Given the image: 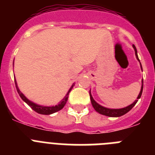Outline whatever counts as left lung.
Wrapping results in <instances>:
<instances>
[{"label": "left lung", "mask_w": 155, "mask_h": 155, "mask_svg": "<svg viewBox=\"0 0 155 155\" xmlns=\"http://www.w3.org/2000/svg\"><path fill=\"white\" fill-rule=\"evenodd\" d=\"M133 48L135 49V53H136V58L139 60V58H138L137 55V50H136V46L133 45ZM140 61V60H139ZM140 65H141V63H140ZM141 68H142V65H141ZM143 80L142 82V87H141V91L140 92V94L138 96L137 100H136L135 102H133L132 104H131L130 106H127L125 108H122V109H117V110H113V109H108V108H105L103 106H100L99 104H97V102L94 100V98L92 97L91 94V91H90V97H91V104L92 106H93L94 109L97 112V113H99L100 114H102V115L105 116H108V117H120V116L124 115L125 114H127L128 111L132 110V108L134 107V106L136 105V102H138V99L140 98L142 95V92H143Z\"/></svg>", "instance_id": "1"}]
</instances>
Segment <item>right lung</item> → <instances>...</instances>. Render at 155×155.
I'll list each match as a JSON object with an SVG mask.
<instances>
[{
  "label": "right lung",
  "instance_id": "right-lung-1",
  "mask_svg": "<svg viewBox=\"0 0 155 155\" xmlns=\"http://www.w3.org/2000/svg\"><path fill=\"white\" fill-rule=\"evenodd\" d=\"M15 87H16V90H17L18 94H19V96H20V97H21L22 99H23V101L26 102V103L28 104L30 107H31L32 110H35V112H37L38 114H44V115H49V114H53V113H56V112L59 111V110H61V109H63V107L64 106V105H65L66 102H67V101H68V94H69L70 91H71V88H72V87H73V86H72V87L70 88V90L68 91V92L67 95L64 97V98L61 102L58 104V105H57V106H51V107H47V106H38V105H36V104H35L34 102H31L30 100L27 99V97L23 95V94H22V92L19 90L17 85H16V82H15Z\"/></svg>",
  "mask_w": 155,
  "mask_h": 155
}]
</instances>
